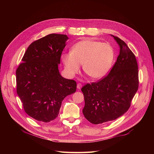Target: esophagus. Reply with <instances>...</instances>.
Segmentation results:
<instances>
[{
	"label": "esophagus",
	"instance_id": "34e87169",
	"mask_svg": "<svg viewBox=\"0 0 154 154\" xmlns=\"http://www.w3.org/2000/svg\"><path fill=\"white\" fill-rule=\"evenodd\" d=\"M82 84L81 83H78V84H77V88H78V89H80V88H82Z\"/></svg>",
	"mask_w": 154,
	"mask_h": 154
}]
</instances>
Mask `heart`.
Here are the masks:
<instances>
[{
	"label": "heart",
	"mask_w": 154,
	"mask_h": 154,
	"mask_svg": "<svg viewBox=\"0 0 154 154\" xmlns=\"http://www.w3.org/2000/svg\"><path fill=\"white\" fill-rule=\"evenodd\" d=\"M114 58V50L108 43L84 40L74 45L71 52L62 55V61L67 72L71 75L80 69V64L87 75L98 79L108 72Z\"/></svg>",
	"instance_id": "b5f03b06"
}]
</instances>
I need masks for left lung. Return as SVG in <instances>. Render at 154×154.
I'll return each mask as SVG.
<instances>
[{"instance_id": "obj_1", "label": "left lung", "mask_w": 154, "mask_h": 154, "mask_svg": "<svg viewBox=\"0 0 154 154\" xmlns=\"http://www.w3.org/2000/svg\"><path fill=\"white\" fill-rule=\"evenodd\" d=\"M112 36L120 47L117 60L106 76L82 88L85 106L83 114L97 125L118 119L131 105L139 87V72L135 54L124 41Z\"/></svg>"}]
</instances>
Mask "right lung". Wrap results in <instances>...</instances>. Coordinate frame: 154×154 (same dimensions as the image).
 I'll return each mask as SVG.
<instances>
[{"mask_svg":"<svg viewBox=\"0 0 154 154\" xmlns=\"http://www.w3.org/2000/svg\"><path fill=\"white\" fill-rule=\"evenodd\" d=\"M66 35L49 34L27 48L16 71L17 92L27 114L48 123L57 118L62 102L75 92L76 82L58 71Z\"/></svg>","mask_w":154,"mask_h":154,"instance_id":"obj_1","label":"right lung"}]
</instances>
